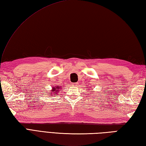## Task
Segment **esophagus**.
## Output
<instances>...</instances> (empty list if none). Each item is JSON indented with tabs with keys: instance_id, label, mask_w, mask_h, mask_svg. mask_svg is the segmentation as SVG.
Segmentation results:
<instances>
[{
	"instance_id": "34e87169",
	"label": "esophagus",
	"mask_w": 146,
	"mask_h": 146,
	"mask_svg": "<svg viewBox=\"0 0 146 146\" xmlns=\"http://www.w3.org/2000/svg\"><path fill=\"white\" fill-rule=\"evenodd\" d=\"M77 84H78V83H75L73 85H74V86H76Z\"/></svg>"
}]
</instances>
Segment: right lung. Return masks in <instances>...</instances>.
Listing matches in <instances>:
<instances>
[{"label":"right lung","instance_id":"obj_1","mask_svg":"<svg viewBox=\"0 0 146 146\" xmlns=\"http://www.w3.org/2000/svg\"><path fill=\"white\" fill-rule=\"evenodd\" d=\"M60 87H59V86H57L56 87L54 86V88H52V90L51 92H51V93H54L53 94H57L58 92H60ZM49 95H51V94H49Z\"/></svg>","mask_w":146,"mask_h":146}]
</instances>
